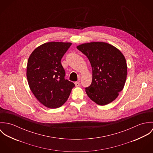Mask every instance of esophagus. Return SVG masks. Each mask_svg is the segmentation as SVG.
I'll list each match as a JSON object with an SVG mask.
<instances>
[{
    "label": "esophagus",
    "instance_id": "34e87169",
    "mask_svg": "<svg viewBox=\"0 0 153 153\" xmlns=\"http://www.w3.org/2000/svg\"><path fill=\"white\" fill-rule=\"evenodd\" d=\"M75 85L76 87H79L81 85V84L79 82H75Z\"/></svg>",
    "mask_w": 153,
    "mask_h": 153
}]
</instances>
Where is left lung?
Returning a JSON list of instances; mask_svg holds the SVG:
<instances>
[{"instance_id":"8db88e82","label":"left lung","mask_w":153,"mask_h":153,"mask_svg":"<svg viewBox=\"0 0 153 153\" xmlns=\"http://www.w3.org/2000/svg\"><path fill=\"white\" fill-rule=\"evenodd\" d=\"M87 56L92 69L91 84L85 88L89 98L100 105L115 100L124 87L127 72L126 58L115 46L103 42L78 45Z\"/></svg>"}]
</instances>
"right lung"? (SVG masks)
I'll return each mask as SVG.
<instances>
[{
  "label": "right lung",
  "mask_w": 153,
  "mask_h": 153,
  "mask_svg": "<svg viewBox=\"0 0 153 153\" xmlns=\"http://www.w3.org/2000/svg\"><path fill=\"white\" fill-rule=\"evenodd\" d=\"M71 45L47 42L36 48L28 59L26 76L29 86L36 99L48 108L61 107L75 87L73 82L65 79V71L61 62Z\"/></svg>",
  "instance_id": "right-lung-1"
}]
</instances>
